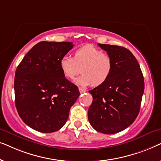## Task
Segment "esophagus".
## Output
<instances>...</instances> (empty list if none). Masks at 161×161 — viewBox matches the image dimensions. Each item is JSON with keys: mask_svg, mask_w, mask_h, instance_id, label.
Segmentation results:
<instances>
[{"mask_svg": "<svg viewBox=\"0 0 161 161\" xmlns=\"http://www.w3.org/2000/svg\"><path fill=\"white\" fill-rule=\"evenodd\" d=\"M79 91H80V94H82V93H84V92H86V89H83V88L79 87Z\"/></svg>", "mask_w": 161, "mask_h": 161, "instance_id": "34e87169", "label": "esophagus"}]
</instances>
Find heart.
Returning <instances> with one entry per match:
<instances>
[{
	"label": "heart",
	"mask_w": 161,
	"mask_h": 161,
	"mask_svg": "<svg viewBox=\"0 0 161 161\" xmlns=\"http://www.w3.org/2000/svg\"><path fill=\"white\" fill-rule=\"evenodd\" d=\"M59 67L67 78H73L80 72L82 75L75 80L80 86H89L93 83L100 86L104 83L112 73L113 59L109 54L92 45H86L75 51L73 57L62 56L59 61Z\"/></svg>",
	"instance_id": "1"
}]
</instances>
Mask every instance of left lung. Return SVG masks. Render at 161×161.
I'll use <instances>...</instances> for the list:
<instances>
[{
  "label": "left lung",
  "instance_id": "1",
  "mask_svg": "<svg viewBox=\"0 0 161 161\" xmlns=\"http://www.w3.org/2000/svg\"><path fill=\"white\" fill-rule=\"evenodd\" d=\"M113 59L109 78L89 92L93 97L88 119L97 131L114 134L124 130L137 117L144 90L139 64L127 48L98 44Z\"/></svg>",
  "mask_w": 161,
  "mask_h": 161
}]
</instances>
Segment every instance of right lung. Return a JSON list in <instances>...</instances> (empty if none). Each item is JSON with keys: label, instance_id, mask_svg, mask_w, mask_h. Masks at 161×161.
<instances>
[{"label": "right lung", "instance_id": "obj_1", "mask_svg": "<svg viewBox=\"0 0 161 161\" xmlns=\"http://www.w3.org/2000/svg\"><path fill=\"white\" fill-rule=\"evenodd\" d=\"M74 45L69 42H40L17 67L14 76L15 105L22 120L41 133L60 130L80 95L59 67V61Z\"/></svg>", "mask_w": 161, "mask_h": 161}]
</instances>
